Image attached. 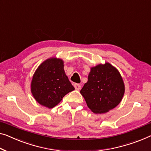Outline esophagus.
I'll list each match as a JSON object with an SVG mask.
<instances>
[{"instance_id":"obj_1","label":"esophagus","mask_w":151,"mask_h":151,"mask_svg":"<svg viewBox=\"0 0 151 151\" xmlns=\"http://www.w3.org/2000/svg\"><path fill=\"white\" fill-rule=\"evenodd\" d=\"M74 87H75V89H76V90H79L81 89V85L78 84V83H75Z\"/></svg>"}]
</instances>
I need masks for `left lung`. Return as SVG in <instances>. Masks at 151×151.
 Returning a JSON list of instances; mask_svg holds the SVG:
<instances>
[{"instance_id":"obj_1","label":"left lung","mask_w":151,"mask_h":151,"mask_svg":"<svg viewBox=\"0 0 151 151\" xmlns=\"http://www.w3.org/2000/svg\"><path fill=\"white\" fill-rule=\"evenodd\" d=\"M125 86L119 71L109 63L91 68L88 81L81 90L87 106L94 113H105L122 100Z\"/></svg>"}]
</instances>
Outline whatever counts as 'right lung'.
<instances>
[{
    "instance_id": "add662e5",
    "label": "right lung",
    "mask_w": 151,
    "mask_h": 151,
    "mask_svg": "<svg viewBox=\"0 0 151 151\" xmlns=\"http://www.w3.org/2000/svg\"><path fill=\"white\" fill-rule=\"evenodd\" d=\"M62 60L51 58L39 66L33 76L31 91L35 100L49 109L75 89L65 74Z\"/></svg>"
}]
</instances>
